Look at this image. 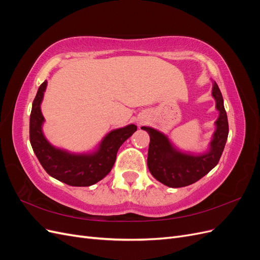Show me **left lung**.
<instances>
[{"mask_svg":"<svg viewBox=\"0 0 260 260\" xmlns=\"http://www.w3.org/2000/svg\"><path fill=\"white\" fill-rule=\"evenodd\" d=\"M212 96L216 100L219 117L217 129L210 142V151L203 155L181 153L171 145L168 138L149 127H142L149 135L147 167L152 176L169 187H183L199 181L214 168L222 155L229 135V123L223 106L222 94L218 85H212Z\"/></svg>","mask_w":260,"mask_h":260,"instance_id":"1","label":"left lung"}]
</instances>
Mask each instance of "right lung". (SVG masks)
Wrapping results in <instances>:
<instances>
[{
    "instance_id": "add662e5",
    "label": "right lung",
    "mask_w": 260,
    "mask_h": 260,
    "mask_svg": "<svg viewBox=\"0 0 260 260\" xmlns=\"http://www.w3.org/2000/svg\"><path fill=\"white\" fill-rule=\"evenodd\" d=\"M46 84L48 81L45 80L39 86L30 114L29 137L36 156L51 177L68 185L89 186L99 182L112 170L118 149L137 131V125L129 124L124 128L109 132L102 141L100 148L93 154L75 155L55 148L46 141L42 133L44 118L40 104Z\"/></svg>"
}]
</instances>
